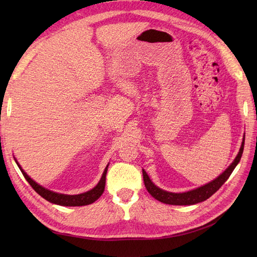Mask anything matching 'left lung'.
Returning a JSON list of instances; mask_svg holds the SVG:
<instances>
[{"label": "left lung", "instance_id": "8db88e82", "mask_svg": "<svg viewBox=\"0 0 257 257\" xmlns=\"http://www.w3.org/2000/svg\"><path fill=\"white\" fill-rule=\"evenodd\" d=\"M243 148H244V135H243L242 143H241V147L237 157L235 158L234 161H232L231 164L225 169L219 177H216L214 180L208 182L205 185H201L199 188H196L188 192H182V193H173V192L162 190L151 181V179L145 172V169H143V176H144V182H145L146 189L151 194L152 197L158 199L159 201H161V203H164L167 205L190 206V205H195V204L201 203V201H204L208 199L210 196H212L213 194L224 184V182L229 178L232 170H234L235 167L238 165L241 157H242Z\"/></svg>", "mask_w": 257, "mask_h": 257}]
</instances>
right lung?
Segmentation results:
<instances>
[{"instance_id":"obj_1","label":"right lung","mask_w":257,"mask_h":257,"mask_svg":"<svg viewBox=\"0 0 257 257\" xmlns=\"http://www.w3.org/2000/svg\"><path fill=\"white\" fill-rule=\"evenodd\" d=\"M15 162L17 163L18 167L20 168L22 175L25 176L27 179V181L30 183V185L32 186L34 191L40 194V195L45 198L46 200H48L49 203L54 204V205H59V206H65V207H78V206H85V205H90L92 203H94L95 200H97L100 195L104 193L105 190V183H106V174L108 170V164L104 170V173L102 175V178L98 181V183L93 188L92 190L84 192L81 194H77V195H67V194H62V193H57L50 191L48 189L44 188V186L40 185L37 182H35L33 179H31L28 174L22 169V167L19 165L18 161L15 159Z\"/></svg>"}]
</instances>
